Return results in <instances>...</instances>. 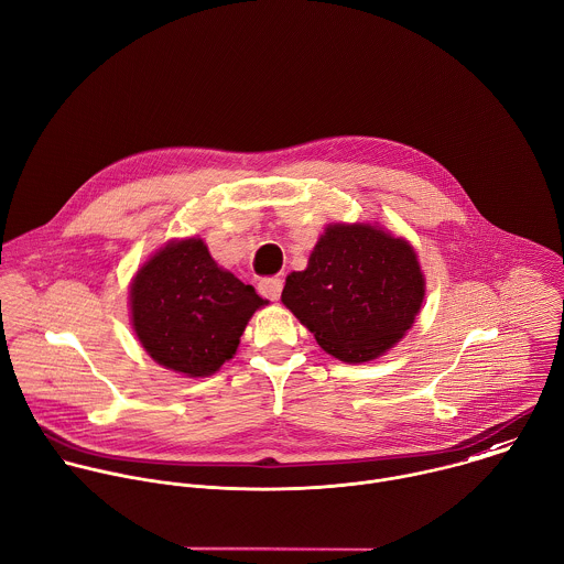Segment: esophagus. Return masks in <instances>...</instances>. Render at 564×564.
Masks as SVG:
<instances>
[{
	"label": "esophagus",
	"instance_id": "esophagus-1",
	"mask_svg": "<svg viewBox=\"0 0 564 564\" xmlns=\"http://www.w3.org/2000/svg\"><path fill=\"white\" fill-rule=\"evenodd\" d=\"M281 290H283V279H263L261 283H259V292L265 296V299H270V301H279V296H281Z\"/></svg>",
	"mask_w": 564,
	"mask_h": 564
}]
</instances>
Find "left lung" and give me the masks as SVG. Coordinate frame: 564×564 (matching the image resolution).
Masks as SVG:
<instances>
[{
  "instance_id": "left-lung-1",
  "label": "left lung",
  "mask_w": 564,
  "mask_h": 564,
  "mask_svg": "<svg viewBox=\"0 0 564 564\" xmlns=\"http://www.w3.org/2000/svg\"><path fill=\"white\" fill-rule=\"evenodd\" d=\"M425 299L416 250L371 224H332L307 268L285 279L283 305L338 360L383 356L414 325Z\"/></svg>"
}]
</instances>
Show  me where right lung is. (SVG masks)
Segmentation results:
<instances>
[{"instance_id":"1","label":"right lung","mask_w":564,"mask_h":564,"mask_svg":"<svg viewBox=\"0 0 564 564\" xmlns=\"http://www.w3.org/2000/svg\"><path fill=\"white\" fill-rule=\"evenodd\" d=\"M268 301L217 265L199 237L167 241L134 274L130 321L141 347L191 379L237 354L252 314Z\"/></svg>"}]
</instances>
